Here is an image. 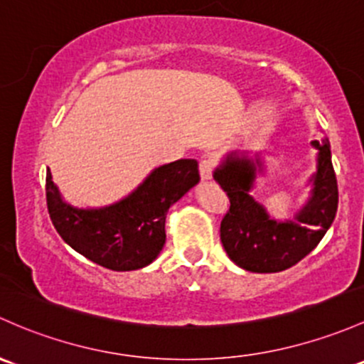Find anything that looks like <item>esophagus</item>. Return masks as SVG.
Masks as SVG:
<instances>
[{"label": "esophagus", "instance_id": "obj_1", "mask_svg": "<svg viewBox=\"0 0 364 364\" xmlns=\"http://www.w3.org/2000/svg\"><path fill=\"white\" fill-rule=\"evenodd\" d=\"M198 169H200V178L202 179L211 178L213 171H214L213 159H209V156H204V159L200 160V164H198Z\"/></svg>", "mask_w": 364, "mask_h": 364}]
</instances>
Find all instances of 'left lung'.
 I'll return each instance as SVG.
<instances>
[{
	"mask_svg": "<svg viewBox=\"0 0 364 364\" xmlns=\"http://www.w3.org/2000/svg\"><path fill=\"white\" fill-rule=\"evenodd\" d=\"M319 150L312 197L294 220L277 223L250 195L255 179V162L230 153L214 172L230 200L221 220L220 237L228 258L244 270L272 274L296 265L311 252L335 220L338 209V185L328 139L314 141ZM258 162V160H256Z\"/></svg>",
	"mask_w": 364,
	"mask_h": 364,
	"instance_id": "left-lung-1",
	"label": "left lung"
}]
</instances>
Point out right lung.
<instances>
[{
	"label": "right lung",
	"instance_id": "add662e5",
	"mask_svg": "<svg viewBox=\"0 0 364 364\" xmlns=\"http://www.w3.org/2000/svg\"><path fill=\"white\" fill-rule=\"evenodd\" d=\"M200 179L198 162L181 159L159 167L124 200L102 209L64 204L47 171V208L59 235L80 255L109 270L150 265L166 244V214Z\"/></svg>",
	"mask_w": 364,
	"mask_h": 364
}]
</instances>
